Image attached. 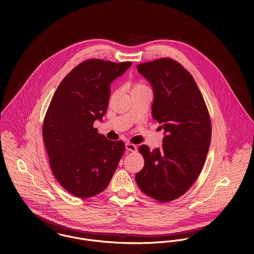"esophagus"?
<instances>
[{"instance_id":"34e87169","label":"esophagus","mask_w":254,"mask_h":254,"mask_svg":"<svg viewBox=\"0 0 254 254\" xmlns=\"http://www.w3.org/2000/svg\"><path fill=\"white\" fill-rule=\"evenodd\" d=\"M125 147H126V149H127L128 151H137V145H133V144H131V143H126Z\"/></svg>"}]
</instances>
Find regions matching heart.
Wrapping results in <instances>:
<instances>
[{"instance_id": "1", "label": "heart", "mask_w": 254, "mask_h": 254, "mask_svg": "<svg viewBox=\"0 0 254 254\" xmlns=\"http://www.w3.org/2000/svg\"><path fill=\"white\" fill-rule=\"evenodd\" d=\"M147 87L142 82H134L131 83V93L135 92H142V91H147Z\"/></svg>"}]
</instances>
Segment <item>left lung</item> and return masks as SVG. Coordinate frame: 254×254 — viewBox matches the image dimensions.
<instances>
[{
  "label": "left lung",
  "instance_id": "8db88e82",
  "mask_svg": "<svg viewBox=\"0 0 254 254\" xmlns=\"http://www.w3.org/2000/svg\"><path fill=\"white\" fill-rule=\"evenodd\" d=\"M153 91L151 113L164 130L162 146L139 147L145 159L136 182L146 195L168 202L183 195L198 177L211 141L203 97L190 72L169 58L139 64Z\"/></svg>",
  "mask_w": 254,
  "mask_h": 254
}]
</instances>
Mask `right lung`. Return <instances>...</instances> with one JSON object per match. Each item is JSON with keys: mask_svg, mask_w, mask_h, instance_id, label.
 I'll use <instances>...</instances> for the list:
<instances>
[{"mask_svg": "<svg viewBox=\"0 0 254 254\" xmlns=\"http://www.w3.org/2000/svg\"><path fill=\"white\" fill-rule=\"evenodd\" d=\"M131 65L97 59L81 63L64 78L47 110L43 139L52 171L77 197L103 191L124 153L122 141H109L93 125L107 112L110 84Z\"/></svg>", "mask_w": 254, "mask_h": 254, "instance_id": "obj_1", "label": "right lung"}]
</instances>
